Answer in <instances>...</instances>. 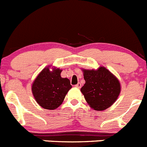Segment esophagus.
<instances>
[{
    "label": "esophagus",
    "mask_w": 147,
    "mask_h": 147,
    "mask_svg": "<svg viewBox=\"0 0 147 147\" xmlns=\"http://www.w3.org/2000/svg\"><path fill=\"white\" fill-rule=\"evenodd\" d=\"M81 84H80V83H78V84L77 85H75V87H77V88H81Z\"/></svg>",
    "instance_id": "34e87169"
}]
</instances>
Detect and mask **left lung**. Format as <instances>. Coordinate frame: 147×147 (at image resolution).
<instances>
[{
	"label": "left lung",
	"mask_w": 147,
	"mask_h": 147,
	"mask_svg": "<svg viewBox=\"0 0 147 147\" xmlns=\"http://www.w3.org/2000/svg\"><path fill=\"white\" fill-rule=\"evenodd\" d=\"M86 83L80 91L88 105L96 111L110 107L118 98L121 86L117 77L106 67L97 69H82Z\"/></svg>",
	"instance_id": "left-lung-1"
}]
</instances>
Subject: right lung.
Listing matches in <instances>:
<instances>
[{"mask_svg": "<svg viewBox=\"0 0 147 147\" xmlns=\"http://www.w3.org/2000/svg\"><path fill=\"white\" fill-rule=\"evenodd\" d=\"M61 71L57 67L48 66L38 74L32 83V95L43 109L53 110L58 108L72 88L69 79L61 77Z\"/></svg>", "mask_w": 147, "mask_h": 147, "instance_id": "1", "label": "right lung"}]
</instances>
